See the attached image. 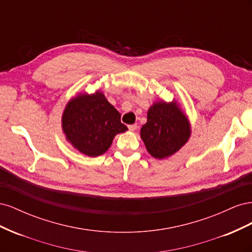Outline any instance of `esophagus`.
<instances>
[{
	"instance_id": "esophagus-1",
	"label": "esophagus",
	"mask_w": 252,
	"mask_h": 252,
	"mask_svg": "<svg viewBox=\"0 0 252 252\" xmlns=\"http://www.w3.org/2000/svg\"><path fill=\"white\" fill-rule=\"evenodd\" d=\"M128 128H129V130H130V131H135L136 128H138V126H136V124H132V125H129Z\"/></svg>"
}]
</instances>
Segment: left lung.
Returning <instances> with one entry per match:
<instances>
[{"label":"left lung","mask_w":252,"mask_h":252,"mask_svg":"<svg viewBox=\"0 0 252 252\" xmlns=\"http://www.w3.org/2000/svg\"><path fill=\"white\" fill-rule=\"evenodd\" d=\"M141 139L147 151L164 159L179 151L191 135V126L177 101L155 102L147 112V122L141 128Z\"/></svg>","instance_id":"8db88e82"}]
</instances>
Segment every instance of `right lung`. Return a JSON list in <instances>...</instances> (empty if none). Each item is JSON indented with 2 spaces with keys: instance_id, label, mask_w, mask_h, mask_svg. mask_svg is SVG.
Returning <instances> with one entry per match:
<instances>
[{
  "instance_id": "add662e5",
  "label": "right lung",
  "mask_w": 252,
  "mask_h": 252,
  "mask_svg": "<svg viewBox=\"0 0 252 252\" xmlns=\"http://www.w3.org/2000/svg\"><path fill=\"white\" fill-rule=\"evenodd\" d=\"M62 129L66 140L81 154L98 157L107 151L118 133L128 128L121 123V114L102 91L79 94L65 106Z\"/></svg>"
}]
</instances>
